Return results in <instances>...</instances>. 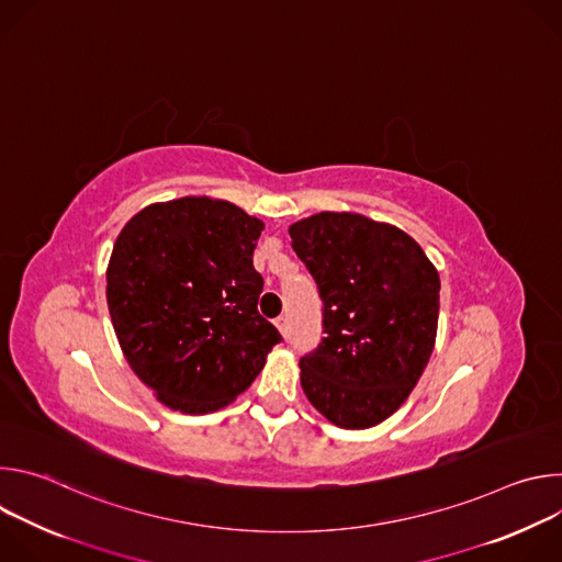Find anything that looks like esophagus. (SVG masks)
I'll return each mask as SVG.
<instances>
[{
    "label": "esophagus",
    "mask_w": 562,
    "mask_h": 562,
    "mask_svg": "<svg viewBox=\"0 0 562 562\" xmlns=\"http://www.w3.org/2000/svg\"><path fill=\"white\" fill-rule=\"evenodd\" d=\"M276 327H278V331H280L282 336H286V331H289V323H286V317H284V315H280V317L276 319Z\"/></svg>",
    "instance_id": "esophagus-1"
}]
</instances>
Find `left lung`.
I'll use <instances>...</instances> for the list:
<instances>
[{
	"instance_id": "obj_1",
	"label": "left lung",
	"mask_w": 562,
	"mask_h": 562,
	"mask_svg": "<svg viewBox=\"0 0 562 562\" xmlns=\"http://www.w3.org/2000/svg\"><path fill=\"white\" fill-rule=\"evenodd\" d=\"M289 235L325 302L327 336L300 360V384L336 427H375L431 358L440 276L412 235L360 213H315Z\"/></svg>"
}]
</instances>
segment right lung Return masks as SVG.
Listing matches in <instances>:
<instances>
[{"instance_id":"1","label":"right lung","mask_w":562,"mask_h":562,"mask_svg":"<svg viewBox=\"0 0 562 562\" xmlns=\"http://www.w3.org/2000/svg\"><path fill=\"white\" fill-rule=\"evenodd\" d=\"M265 222L226 200L155 202L120 231L106 302L135 375L173 412L211 414L251 386L282 340L258 313Z\"/></svg>"}]
</instances>
